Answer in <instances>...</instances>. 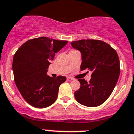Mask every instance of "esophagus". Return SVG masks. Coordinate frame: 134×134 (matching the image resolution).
Returning a JSON list of instances; mask_svg holds the SVG:
<instances>
[{
    "mask_svg": "<svg viewBox=\"0 0 134 134\" xmlns=\"http://www.w3.org/2000/svg\"><path fill=\"white\" fill-rule=\"evenodd\" d=\"M73 79H73L72 77H67V80L69 81H72Z\"/></svg>",
    "mask_w": 134,
    "mask_h": 134,
    "instance_id": "1",
    "label": "esophagus"
}]
</instances>
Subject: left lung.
Masks as SVG:
<instances>
[{
    "label": "left lung",
    "mask_w": 134,
    "mask_h": 134,
    "mask_svg": "<svg viewBox=\"0 0 134 134\" xmlns=\"http://www.w3.org/2000/svg\"><path fill=\"white\" fill-rule=\"evenodd\" d=\"M71 45L81 53V70L92 72L89 82L78 79L81 86L75 92V98L85 106H98L111 95L118 80V55L111 46L100 40L82 39L71 42Z\"/></svg>",
    "instance_id": "left-lung-1"
}]
</instances>
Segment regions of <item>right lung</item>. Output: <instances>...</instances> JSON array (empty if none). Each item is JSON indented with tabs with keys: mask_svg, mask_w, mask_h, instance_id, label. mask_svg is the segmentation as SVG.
<instances>
[{
	"mask_svg": "<svg viewBox=\"0 0 134 134\" xmlns=\"http://www.w3.org/2000/svg\"><path fill=\"white\" fill-rule=\"evenodd\" d=\"M67 42L46 37L35 38L23 44L14 54V81L22 97L32 106L45 108L57 100L60 85L66 77H50L46 74L47 69L56 53Z\"/></svg>",
	"mask_w": 134,
	"mask_h": 134,
	"instance_id": "right-lung-1",
	"label": "right lung"
}]
</instances>
